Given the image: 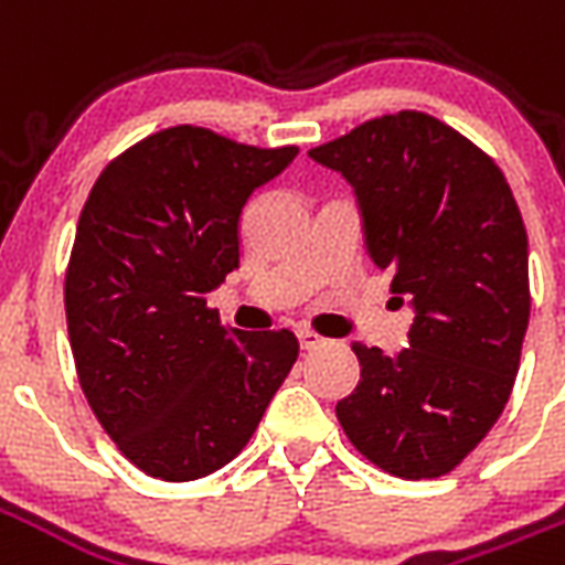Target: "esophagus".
<instances>
[{"label":"esophagus","instance_id":"34e87169","mask_svg":"<svg viewBox=\"0 0 565 565\" xmlns=\"http://www.w3.org/2000/svg\"><path fill=\"white\" fill-rule=\"evenodd\" d=\"M299 344H302V351H318V348L327 344V339L311 330H299Z\"/></svg>","mask_w":565,"mask_h":565}]
</instances>
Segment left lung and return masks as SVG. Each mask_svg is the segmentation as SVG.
<instances>
[{
    "instance_id": "8db88e82",
    "label": "left lung",
    "mask_w": 565,
    "mask_h": 565,
    "mask_svg": "<svg viewBox=\"0 0 565 565\" xmlns=\"http://www.w3.org/2000/svg\"><path fill=\"white\" fill-rule=\"evenodd\" d=\"M354 186L369 259L415 311L408 348L354 344L344 436L396 478H438L509 403L530 323L526 230L497 162L424 111L366 120L308 150Z\"/></svg>"
}]
</instances>
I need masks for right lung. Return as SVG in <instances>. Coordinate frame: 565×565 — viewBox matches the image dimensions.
Masks as SVG:
<instances>
[{
    "mask_svg": "<svg viewBox=\"0 0 565 565\" xmlns=\"http://www.w3.org/2000/svg\"><path fill=\"white\" fill-rule=\"evenodd\" d=\"M299 148L169 127L96 178L66 269L81 391L129 462L196 481L245 448L299 356L290 330L221 327L205 296L238 269L250 193Z\"/></svg>",
    "mask_w": 565,
    "mask_h": 565,
    "instance_id": "add662e5",
    "label": "right lung"
}]
</instances>
